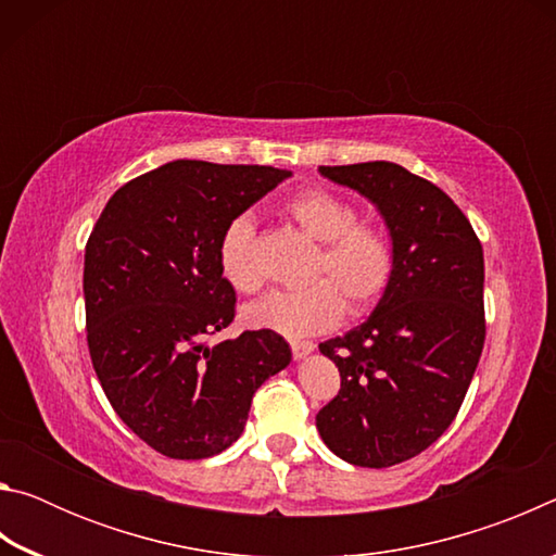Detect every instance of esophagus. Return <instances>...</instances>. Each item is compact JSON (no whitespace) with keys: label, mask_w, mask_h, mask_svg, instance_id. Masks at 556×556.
Listing matches in <instances>:
<instances>
[{"label":"esophagus","mask_w":556,"mask_h":556,"mask_svg":"<svg viewBox=\"0 0 556 556\" xmlns=\"http://www.w3.org/2000/svg\"><path fill=\"white\" fill-rule=\"evenodd\" d=\"M314 343L312 341H291V355L301 361V357H306L308 353H314Z\"/></svg>","instance_id":"34e87169"}]
</instances>
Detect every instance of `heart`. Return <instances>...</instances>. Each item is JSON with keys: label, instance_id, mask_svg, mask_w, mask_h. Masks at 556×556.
Listing matches in <instances>:
<instances>
[{"label": "heart", "instance_id": "b5f03b06", "mask_svg": "<svg viewBox=\"0 0 556 556\" xmlns=\"http://www.w3.org/2000/svg\"><path fill=\"white\" fill-rule=\"evenodd\" d=\"M281 213L308 238L318 240L312 262V285L271 291L244 308L250 326L289 338L328 331L345 314H363L382 299L394 269L390 235L380 225L357 220L351 201L326 188H304L281 205ZM257 228L250 215H235L218 240V265L225 281L242 294L262 289L255 257Z\"/></svg>", "mask_w": 556, "mask_h": 556}]
</instances>
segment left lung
I'll use <instances>...</instances> for the list:
<instances>
[{
	"mask_svg": "<svg viewBox=\"0 0 556 556\" xmlns=\"http://www.w3.org/2000/svg\"><path fill=\"white\" fill-rule=\"evenodd\" d=\"M318 172L378 205L394 269L368 321L318 345L341 390L316 429L348 464L388 468L444 434L473 380L485 343L483 248L458 205L400 164Z\"/></svg>",
	"mask_w": 556,
	"mask_h": 556,
	"instance_id": "1",
	"label": "left lung"
}]
</instances>
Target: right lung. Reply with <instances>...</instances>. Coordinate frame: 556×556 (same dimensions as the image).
Masks as SVG:
<instances>
[{"label":"right lung","instance_id":"add662e5","mask_svg":"<svg viewBox=\"0 0 556 556\" xmlns=\"http://www.w3.org/2000/svg\"><path fill=\"white\" fill-rule=\"evenodd\" d=\"M287 176L178 159L117 188L90 232L92 368L119 419L168 458H208L238 441L257 388L291 361L267 328L208 343L238 301L218 265L220 232Z\"/></svg>","mask_w":556,"mask_h":556}]
</instances>
